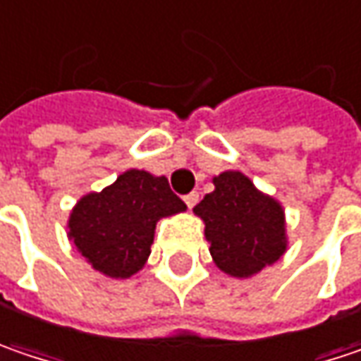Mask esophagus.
Listing matches in <instances>:
<instances>
[{
	"mask_svg": "<svg viewBox=\"0 0 361 361\" xmlns=\"http://www.w3.org/2000/svg\"><path fill=\"white\" fill-rule=\"evenodd\" d=\"M200 200V196H198V192H190V194H185L183 196V202L188 204V208H194L196 204Z\"/></svg>",
	"mask_w": 361,
	"mask_h": 361,
	"instance_id": "obj_1",
	"label": "esophagus"
}]
</instances>
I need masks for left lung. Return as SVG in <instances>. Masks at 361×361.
Segmentation results:
<instances>
[{
  "mask_svg": "<svg viewBox=\"0 0 361 361\" xmlns=\"http://www.w3.org/2000/svg\"><path fill=\"white\" fill-rule=\"evenodd\" d=\"M194 212L206 224L214 264L228 276L249 278L286 251L282 206L241 171L214 178V192L206 194Z\"/></svg>",
  "mask_w": 361,
  "mask_h": 361,
  "instance_id": "obj_1",
  "label": "left lung"
}]
</instances>
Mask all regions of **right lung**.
Returning <instances> with one entry per match:
<instances>
[{"mask_svg":"<svg viewBox=\"0 0 361 361\" xmlns=\"http://www.w3.org/2000/svg\"><path fill=\"white\" fill-rule=\"evenodd\" d=\"M185 210L167 178L128 169L112 185L77 202L69 216V239L94 269L130 278L145 265L163 216Z\"/></svg>","mask_w":361,"mask_h":361,"instance_id":"right-lung-1","label":"right lung"}]
</instances>
